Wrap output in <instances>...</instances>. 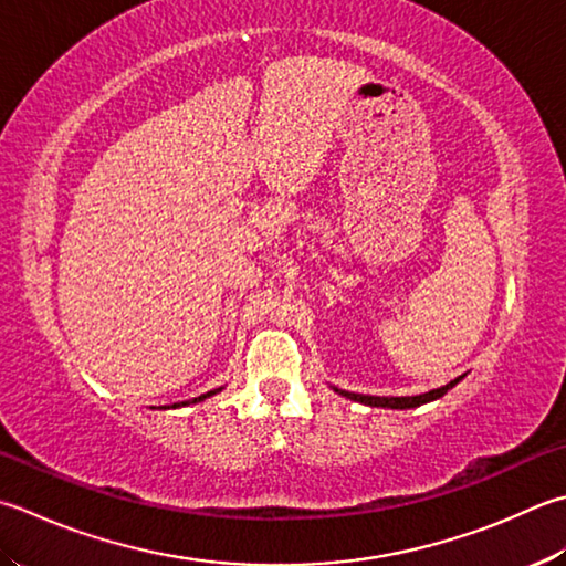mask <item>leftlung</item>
<instances>
[{
	"instance_id": "8db88e82",
	"label": "left lung",
	"mask_w": 566,
	"mask_h": 566,
	"mask_svg": "<svg viewBox=\"0 0 566 566\" xmlns=\"http://www.w3.org/2000/svg\"><path fill=\"white\" fill-rule=\"evenodd\" d=\"M463 377H455L453 381H449L441 389H431V391H426V394H416V397H371V394H355V391H345V389H337V387H333V389L337 394H343V397L352 399V401L365 403V407H377V409H416V407H421V403H429V401L441 399L443 394L449 391V389H453L455 384L461 381Z\"/></svg>"
}]
</instances>
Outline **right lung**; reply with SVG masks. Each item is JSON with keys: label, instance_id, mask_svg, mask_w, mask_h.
Here are the masks:
<instances>
[{"label": "right lung", "instance_id": "add662e5", "mask_svg": "<svg viewBox=\"0 0 566 566\" xmlns=\"http://www.w3.org/2000/svg\"><path fill=\"white\" fill-rule=\"evenodd\" d=\"M223 387H219V389H211V391H207V394H201V397H195V399H189V401H182V403H172V407L177 409V407H187V403H197V401H205V399H209V397H214V394H219Z\"/></svg>", "mask_w": 566, "mask_h": 566}]
</instances>
